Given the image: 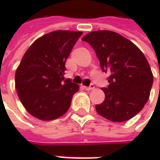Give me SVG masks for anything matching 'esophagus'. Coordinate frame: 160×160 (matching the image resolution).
<instances>
[{
    "label": "esophagus",
    "mask_w": 160,
    "mask_h": 160,
    "mask_svg": "<svg viewBox=\"0 0 160 160\" xmlns=\"http://www.w3.org/2000/svg\"><path fill=\"white\" fill-rule=\"evenodd\" d=\"M94 88H95V86L93 85V84H90V86H88V87H84V88H85L86 90H91Z\"/></svg>",
    "instance_id": "esophagus-1"
}]
</instances>
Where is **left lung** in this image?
<instances>
[{
	"label": "left lung",
	"instance_id": "left-lung-1",
	"mask_svg": "<svg viewBox=\"0 0 160 160\" xmlns=\"http://www.w3.org/2000/svg\"><path fill=\"white\" fill-rule=\"evenodd\" d=\"M99 59L102 72L110 73L104 101L96 105L99 115L113 122L128 120L148 102L153 75L144 55L129 40L112 31H95L82 38Z\"/></svg>",
	"mask_w": 160,
	"mask_h": 160
}]
</instances>
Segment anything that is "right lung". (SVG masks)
Wrapping results in <instances>:
<instances>
[{
	"label": "right lung",
	"mask_w": 160,
	"mask_h": 160,
	"mask_svg": "<svg viewBox=\"0 0 160 160\" xmlns=\"http://www.w3.org/2000/svg\"><path fill=\"white\" fill-rule=\"evenodd\" d=\"M82 32L55 31L37 39L26 50L15 76L16 89L26 111L42 120L61 117L79 86L63 80L65 62Z\"/></svg>",
	"instance_id": "obj_1"
}]
</instances>
